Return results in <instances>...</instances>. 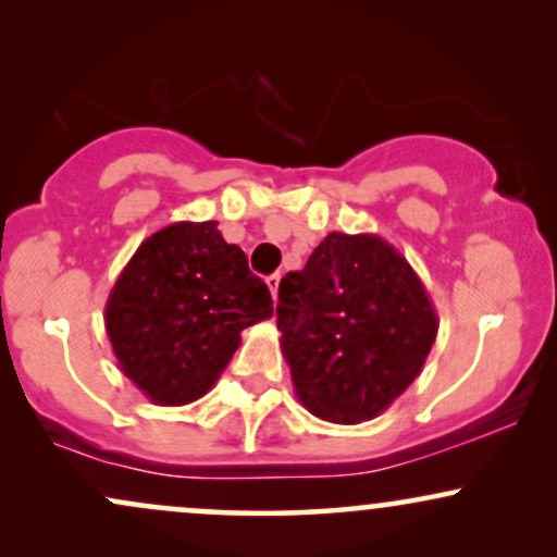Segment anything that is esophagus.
I'll return each mask as SVG.
<instances>
[{"mask_svg":"<svg viewBox=\"0 0 557 557\" xmlns=\"http://www.w3.org/2000/svg\"><path fill=\"white\" fill-rule=\"evenodd\" d=\"M280 274H270V277H267V285H270V290H272V298L277 300V290H280Z\"/></svg>","mask_w":557,"mask_h":557,"instance_id":"esophagus-1","label":"esophagus"}]
</instances>
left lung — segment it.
I'll return each instance as SVG.
<instances>
[{"mask_svg":"<svg viewBox=\"0 0 557 557\" xmlns=\"http://www.w3.org/2000/svg\"><path fill=\"white\" fill-rule=\"evenodd\" d=\"M277 330L306 410L355 425L420 376L438 317L392 244L373 233H330L304 270L280 280Z\"/></svg>","mask_w":557,"mask_h":557,"instance_id":"left-lung-1","label":"left lung"}]
</instances>
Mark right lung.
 <instances>
[{"instance_id": "add662e5", "label": "right lung", "mask_w": 557, "mask_h": 557, "mask_svg": "<svg viewBox=\"0 0 557 557\" xmlns=\"http://www.w3.org/2000/svg\"><path fill=\"white\" fill-rule=\"evenodd\" d=\"M272 296L218 223H173L143 240L106 300L119 368L156 405L205 397Z\"/></svg>"}]
</instances>
